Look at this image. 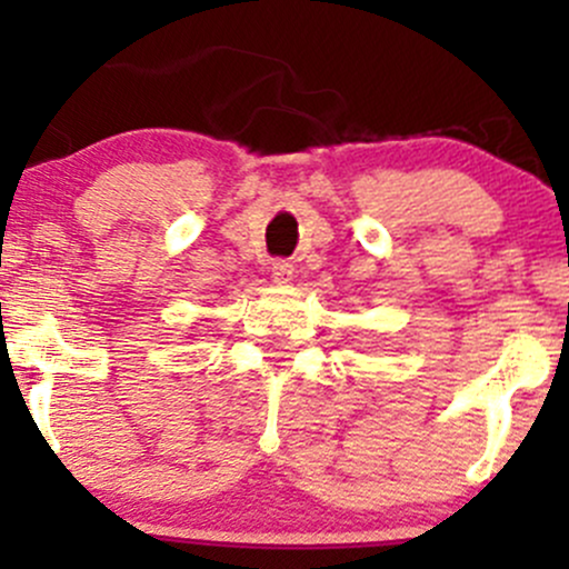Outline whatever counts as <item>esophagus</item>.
Instances as JSON below:
<instances>
[{
	"mask_svg": "<svg viewBox=\"0 0 569 569\" xmlns=\"http://www.w3.org/2000/svg\"><path fill=\"white\" fill-rule=\"evenodd\" d=\"M270 276H272V283H278V286L291 283V280H293V264L289 262V259H278V262H272Z\"/></svg>",
	"mask_w": 569,
	"mask_h": 569,
	"instance_id": "1",
	"label": "esophagus"
}]
</instances>
